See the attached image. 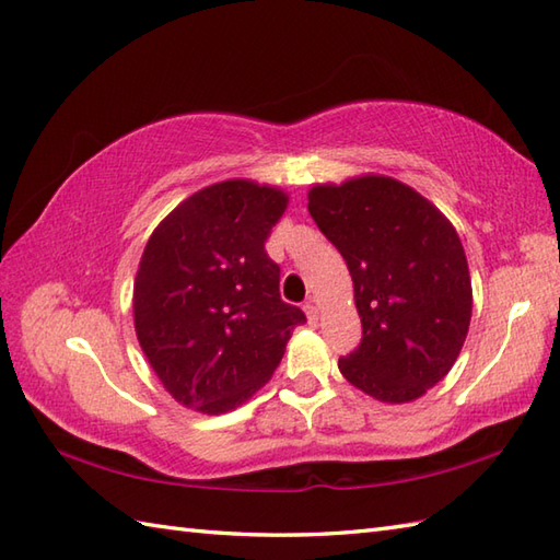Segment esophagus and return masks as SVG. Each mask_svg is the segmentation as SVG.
<instances>
[{
  "mask_svg": "<svg viewBox=\"0 0 560 560\" xmlns=\"http://www.w3.org/2000/svg\"><path fill=\"white\" fill-rule=\"evenodd\" d=\"M303 311H305V315H307V323H311V325H317V319H319L317 305H315L313 301H307V303L303 305Z\"/></svg>",
  "mask_w": 560,
  "mask_h": 560,
  "instance_id": "34e87169",
  "label": "esophagus"
}]
</instances>
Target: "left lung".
Returning a JSON list of instances; mask_svg holds the SVG:
<instances>
[{
    "instance_id": "left-lung-1",
    "label": "left lung",
    "mask_w": 560,
    "mask_h": 560,
    "mask_svg": "<svg viewBox=\"0 0 560 560\" xmlns=\"http://www.w3.org/2000/svg\"><path fill=\"white\" fill-rule=\"evenodd\" d=\"M307 211L353 279L363 339L339 371L380 401L419 399L455 365L471 319L467 255L452 223L395 177L315 185Z\"/></svg>"
}]
</instances>
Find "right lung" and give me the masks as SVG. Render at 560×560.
Wrapping results in <instances>:
<instances>
[{
	"label": "right lung",
	"instance_id": "add662e5",
	"mask_svg": "<svg viewBox=\"0 0 560 560\" xmlns=\"http://www.w3.org/2000/svg\"><path fill=\"white\" fill-rule=\"evenodd\" d=\"M289 195L225 180L177 205L151 233L135 279L139 347L183 407H241L281 363L301 307L281 301L265 243Z\"/></svg>",
	"mask_w": 560,
	"mask_h": 560
}]
</instances>
